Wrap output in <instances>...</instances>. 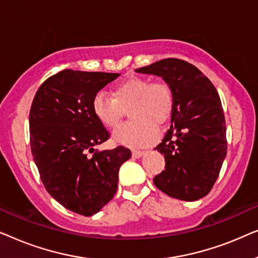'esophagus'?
<instances>
[{"mask_svg": "<svg viewBox=\"0 0 258 258\" xmlns=\"http://www.w3.org/2000/svg\"><path fill=\"white\" fill-rule=\"evenodd\" d=\"M143 154H144V151H142V150H133V157L134 158H140V157H142L143 156Z\"/></svg>", "mask_w": 258, "mask_h": 258, "instance_id": "1", "label": "esophagus"}]
</instances>
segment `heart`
Instances as JSON below:
<instances>
[{
  "mask_svg": "<svg viewBox=\"0 0 258 258\" xmlns=\"http://www.w3.org/2000/svg\"><path fill=\"white\" fill-rule=\"evenodd\" d=\"M111 96L95 95L93 111L104 126L115 129L125 110L132 121L115 130L114 141L132 148L154 143L158 137L157 124H164L174 111L175 98L168 83L151 82L148 77L130 76L112 88Z\"/></svg>",
  "mask_w": 258,
  "mask_h": 258,
  "instance_id": "1",
  "label": "heart"
}]
</instances>
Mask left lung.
<instances>
[{
	"mask_svg": "<svg viewBox=\"0 0 258 258\" xmlns=\"http://www.w3.org/2000/svg\"><path fill=\"white\" fill-rule=\"evenodd\" d=\"M161 76L175 98L171 125L155 148L164 155L165 170L154 184L168 196L196 201L209 194L227 156L225 118L218 93L191 63L164 58L135 70Z\"/></svg>",
	"mask_w": 258,
	"mask_h": 258,
	"instance_id": "obj_1",
	"label": "left lung"
}]
</instances>
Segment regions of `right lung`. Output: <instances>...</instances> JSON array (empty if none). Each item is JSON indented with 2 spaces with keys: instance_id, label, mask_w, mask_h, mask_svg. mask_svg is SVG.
<instances>
[{
  "instance_id": "right-lung-1",
  "label": "right lung",
  "mask_w": 258,
  "mask_h": 258,
  "mask_svg": "<svg viewBox=\"0 0 258 258\" xmlns=\"http://www.w3.org/2000/svg\"><path fill=\"white\" fill-rule=\"evenodd\" d=\"M121 74L64 69L44 81L29 114L30 147L47 191L74 213L91 216L117 190L128 148L95 151L109 139L93 111V100Z\"/></svg>"
}]
</instances>
